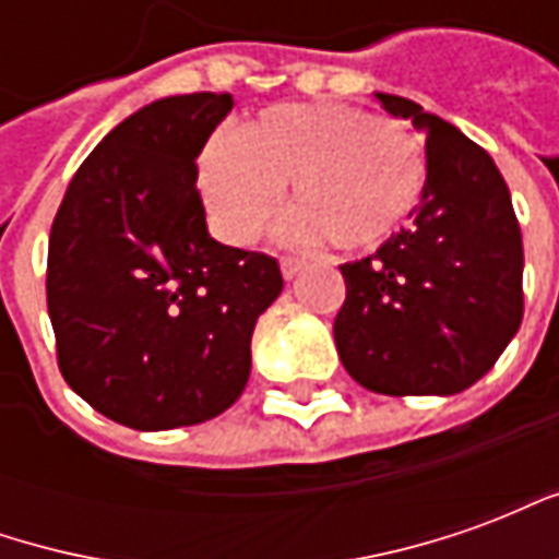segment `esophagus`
Returning <instances> with one entry per match:
<instances>
[{"label":"esophagus","mask_w":559,"mask_h":559,"mask_svg":"<svg viewBox=\"0 0 559 559\" xmlns=\"http://www.w3.org/2000/svg\"><path fill=\"white\" fill-rule=\"evenodd\" d=\"M299 272H302V260H296V257H281V275H284V278L293 281Z\"/></svg>","instance_id":"obj_1"}]
</instances>
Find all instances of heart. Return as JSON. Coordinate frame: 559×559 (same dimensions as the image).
I'll return each mask as SVG.
<instances>
[{"label":"heart","instance_id":"obj_1","mask_svg":"<svg viewBox=\"0 0 559 559\" xmlns=\"http://www.w3.org/2000/svg\"><path fill=\"white\" fill-rule=\"evenodd\" d=\"M200 194L224 239L254 242L290 185L287 230L341 251L386 242L425 188L413 134L347 104H278L203 148Z\"/></svg>","mask_w":559,"mask_h":559}]
</instances>
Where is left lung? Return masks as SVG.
Returning a JSON list of instances; mask_svg holds the SVG:
<instances>
[{
  "label": "left lung",
  "instance_id": "obj_1",
  "mask_svg": "<svg viewBox=\"0 0 559 559\" xmlns=\"http://www.w3.org/2000/svg\"><path fill=\"white\" fill-rule=\"evenodd\" d=\"M425 134V188L411 224L344 263L335 347L380 395H457L485 377L524 317V245L491 155L419 104L374 92Z\"/></svg>",
  "mask_w": 559,
  "mask_h": 559
}]
</instances>
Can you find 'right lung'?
<instances>
[{"instance_id":"obj_1","label":"right lung","mask_w":559,"mask_h":559,"mask_svg":"<svg viewBox=\"0 0 559 559\" xmlns=\"http://www.w3.org/2000/svg\"><path fill=\"white\" fill-rule=\"evenodd\" d=\"M230 95H170L92 148L56 212L47 311L66 383L134 431L200 425L251 377L278 263L209 236L197 158Z\"/></svg>"}]
</instances>
